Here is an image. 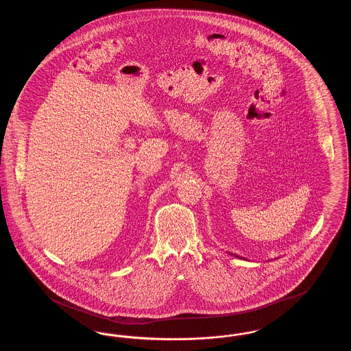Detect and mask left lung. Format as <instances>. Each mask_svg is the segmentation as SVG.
Listing matches in <instances>:
<instances>
[{
    "label": "left lung",
    "instance_id": "8db88e82",
    "mask_svg": "<svg viewBox=\"0 0 351 351\" xmlns=\"http://www.w3.org/2000/svg\"><path fill=\"white\" fill-rule=\"evenodd\" d=\"M237 258H239V256H238V255H237Z\"/></svg>",
    "mask_w": 351,
    "mask_h": 351
}]
</instances>
